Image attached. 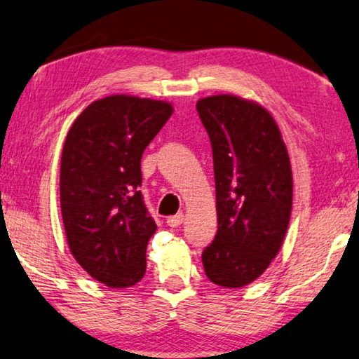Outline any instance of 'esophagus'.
Instances as JSON below:
<instances>
[{"label":"esophagus","instance_id":"obj_1","mask_svg":"<svg viewBox=\"0 0 359 359\" xmlns=\"http://www.w3.org/2000/svg\"><path fill=\"white\" fill-rule=\"evenodd\" d=\"M183 222H184V215H183V212H178V215H175V216L167 219L168 227H180V225L183 224Z\"/></svg>","mask_w":359,"mask_h":359}]
</instances>
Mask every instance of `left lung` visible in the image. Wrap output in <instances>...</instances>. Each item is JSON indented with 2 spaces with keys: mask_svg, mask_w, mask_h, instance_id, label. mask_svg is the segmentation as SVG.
Segmentation results:
<instances>
[{
  "mask_svg": "<svg viewBox=\"0 0 359 359\" xmlns=\"http://www.w3.org/2000/svg\"><path fill=\"white\" fill-rule=\"evenodd\" d=\"M216 181L217 233L202 262L211 282L238 288L265 273L290 222L293 178L274 118L250 100L219 94L200 99Z\"/></svg>",
  "mask_w": 359,
  "mask_h": 359,
  "instance_id": "8db88e82",
  "label": "left lung"
}]
</instances>
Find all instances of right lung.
Masks as SVG:
<instances>
[{
    "label": "right lung",
    "mask_w": 359,
    "mask_h": 359,
    "mask_svg": "<svg viewBox=\"0 0 359 359\" xmlns=\"http://www.w3.org/2000/svg\"><path fill=\"white\" fill-rule=\"evenodd\" d=\"M172 113L168 102L116 94L94 100L67 132L60 198L69 249L107 287L135 285L147 271L157 225L138 191L140 161Z\"/></svg>",
    "instance_id": "1"
}]
</instances>
